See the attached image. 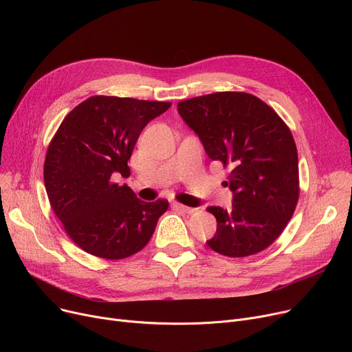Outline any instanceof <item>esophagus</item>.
I'll return each mask as SVG.
<instances>
[{
    "label": "esophagus",
    "instance_id": "34e87169",
    "mask_svg": "<svg viewBox=\"0 0 352 352\" xmlns=\"http://www.w3.org/2000/svg\"><path fill=\"white\" fill-rule=\"evenodd\" d=\"M173 207L175 208V210H178V211H181V212H186V214H191L194 210L192 208H190V207H186V206H182V204H179V202H174L173 204Z\"/></svg>",
    "mask_w": 352,
    "mask_h": 352
}]
</instances>
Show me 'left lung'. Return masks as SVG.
I'll return each mask as SVG.
<instances>
[{
  "label": "left lung",
  "instance_id": "8db88e82",
  "mask_svg": "<svg viewBox=\"0 0 352 352\" xmlns=\"http://www.w3.org/2000/svg\"><path fill=\"white\" fill-rule=\"evenodd\" d=\"M178 113L204 150L231 173L232 210L208 207L215 252L243 258L268 248L281 235L300 197L298 153L288 125L248 92L223 91L178 102Z\"/></svg>",
  "mask_w": 352,
  "mask_h": 352
}]
</instances>
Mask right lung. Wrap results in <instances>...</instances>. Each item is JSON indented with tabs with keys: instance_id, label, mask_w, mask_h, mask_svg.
I'll return each instance as SVG.
<instances>
[{
	"instance_id": "right-lung-1",
	"label": "right lung",
	"mask_w": 352,
	"mask_h": 352,
	"mask_svg": "<svg viewBox=\"0 0 352 352\" xmlns=\"http://www.w3.org/2000/svg\"><path fill=\"white\" fill-rule=\"evenodd\" d=\"M171 102L108 96L89 97L67 114L54 134L44 162V184L52 211L68 236L85 252L122 260L153 236L168 201L144 202L126 186L128 160L144 126Z\"/></svg>"
}]
</instances>
